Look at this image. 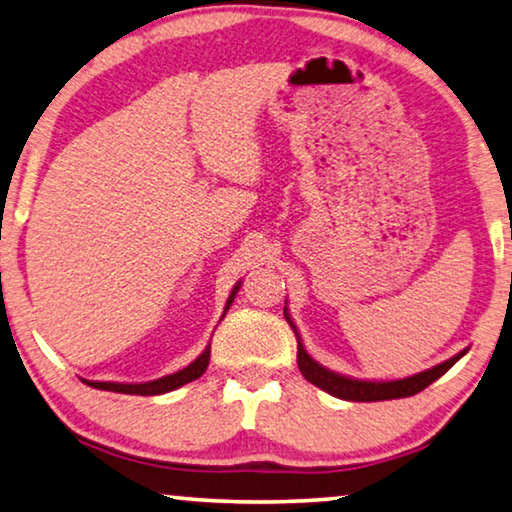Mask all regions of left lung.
<instances>
[{"label": "left lung", "instance_id": "left-lung-1", "mask_svg": "<svg viewBox=\"0 0 512 512\" xmlns=\"http://www.w3.org/2000/svg\"><path fill=\"white\" fill-rule=\"evenodd\" d=\"M285 316L289 321L287 307H285ZM289 326L296 332L294 323L289 321ZM296 337H298V332H296ZM465 353L467 351H460L458 355H453L451 360L437 364V367H433V369L415 373V376H410V378L383 380V383H380V380L346 378V376H339V373L330 371L326 367H321L319 362H314L310 355H307L305 346L300 344V337H298V369L305 376V380H310L312 385L321 387L323 392H328L344 401H389V399H405V396H415L421 392V389H426L428 385L435 383L437 378L444 376V373L449 371Z\"/></svg>", "mask_w": 512, "mask_h": 512}]
</instances>
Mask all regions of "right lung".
<instances>
[{
  "label": "right lung",
  "mask_w": 512,
  "mask_h": 512,
  "mask_svg": "<svg viewBox=\"0 0 512 512\" xmlns=\"http://www.w3.org/2000/svg\"><path fill=\"white\" fill-rule=\"evenodd\" d=\"M239 285L234 287V291L227 298V305H225V312L230 310L234 296H237ZM209 353H212V348H205V351L200 353L198 360H193L189 367H184L182 371L177 373H170V376L164 378H157V380H150V383H139V385H127V383H95V380H84L95 389H104V392H118V394H139V396H154V394H166V392H173V389L182 387L186 383H191V380L200 378L202 373H205L207 364H209Z\"/></svg>",
  "instance_id": "obj_1"
}]
</instances>
